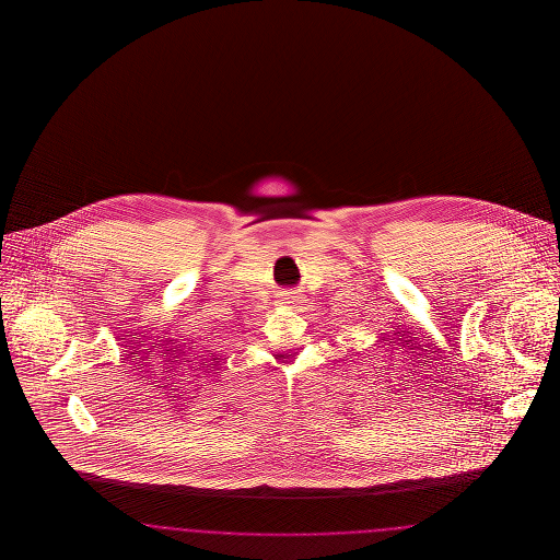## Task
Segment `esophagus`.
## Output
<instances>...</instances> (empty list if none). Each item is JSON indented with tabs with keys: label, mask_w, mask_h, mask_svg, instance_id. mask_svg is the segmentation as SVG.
Wrapping results in <instances>:
<instances>
[{
	"label": "esophagus",
	"mask_w": 560,
	"mask_h": 560,
	"mask_svg": "<svg viewBox=\"0 0 560 560\" xmlns=\"http://www.w3.org/2000/svg\"><path fill=\"white\" fill-rule=\"evenodd\" d=\"M281 302H283V304H290V306H292V304H295V302H298V298H295V295H292V293L288 292L285 293V295H283V300H281Z\"/></svg>",
	"instance_id": "34e87169"
}]
</instances>
